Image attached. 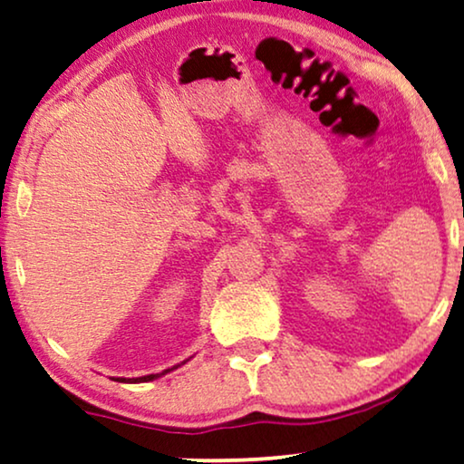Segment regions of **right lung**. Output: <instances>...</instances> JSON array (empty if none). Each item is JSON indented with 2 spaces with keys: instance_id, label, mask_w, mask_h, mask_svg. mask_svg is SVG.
Masks as SVG:
<instances>
[{
  "instance_id": "obj_1",
  "label": "right lung",
  "mask_w": 464,
  "mask_h": 464,
  "mask_svg": "<svg viewBox=\"0 0 464 464\" xmlns=\"http://www.w3.org/2000/svg\"><path fill=\"white\" fill-rule=\"evenodd\" d=\"M164 372H169V371H164ZM164 372H160V375H164ZM160 375H145V377H135V379H119V382H122V383H143V382H151V379H156V377H160Z\"/></svg>"
}]
</instances>
